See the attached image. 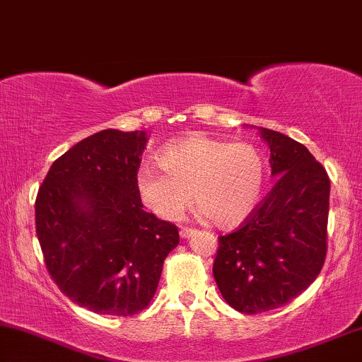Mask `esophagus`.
<instances>
[{
	"label": "esophagus",
	"mask_w": 362,
	"mask_h": 362,
	"mask_svg": "<svg viewBox=\"0 0 362 362\" xmlns=\"http://www.w3.org/2000/svg\"><path fill=\"white\" fill-rule=\"evenodd\" d=\"M194 233H196V230H193V228H181V231H180L181 238H189V236H193Z\"/></svg>",
	"instance_id": "34e87169"
}]
</instances>
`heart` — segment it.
Instances as JSON below:
<instances>
[{
    "label": "heart",
    "mask_w": 362,
    "mask_h": 362,
    "mask_svg": "<svg viewBox=\"0 0 362 362\" xmlns=\"http://www.w3.org/2000/svg\"><path fill=\"white\" fill-rule=\"evenodd\" d=\"M158 164L163 172L144 166L136 182L142 204L160 220H177L193 198L199 216L231 228L260 202L265 159L248 142L228 144L194 134L164 147Z\"/></svg>",
    "instance_id": "obj_1"
}]
</instances>
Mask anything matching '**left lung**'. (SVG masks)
Returning a JSON list of instances; mask_svg holds the SVG:
<instances>
[{
    "label": "left lung",
    "mask_w": 362,
    "mask_h": 362,
    "mask_svg": "<svg viewBox=\"0 0 362 362\" xmlns=\"http://www.w3.org/2000/svg\"><path fill=\"white\" fill-rule=\"evenodd\" d=\"M270 149L274 188L233 233L220 236L213 275L243 314L279 309L317 279L327 253L331 181L309 149L257 129Z\"/></svg>",
    "instance_id": "left-lung-1"
}]
</instances>
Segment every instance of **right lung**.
Segmentation results:
<instances>
[{"instance_id": "obj_1", "label": "right lung", "mask_w": 362, "mask_h": 362, "mask_svg": "<svg viewBox=\"0 0 362 362\" xmlns=\"http://www.w3.org/2000/svg\"><path fill=\"white\" fill-rule=\"evenodd\" d=\"M147 132L104 129L52 164L35 202L45 265L80 307L127 317L149 305L177 228L142 209Z\"/></svg>"}]
</instances>
